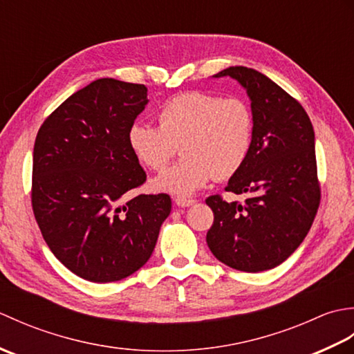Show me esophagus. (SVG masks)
Returning a JSON list of instances; mask_svg holds the SVG:
<instances>
[{
    "label": "esophagus",
    "mask_w": 354,
    "mask_h": 354,
    "mask_svg": "<svg viewBox=\"0 0 354 354\" xmlns=\"http://www.w3.org/2000/svg\"><path fill=\"white\" fill-rule=\"evenodd\" d=\"M175 204L178 205V207H190V205H193L194 204V199H189V198H176L175 199Z\"/></svg>",
    "instance_id": "obj_1"
}]
</instances>
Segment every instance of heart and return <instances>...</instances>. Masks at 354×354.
I'll list each match as a JSON object with an SVG mask.
<instances>
[{"instance_id": "b5f03b06", "label": "heart", "mask_w": 354, "mask_h": 354, "mask_svg": "<svg viewBox=\"0 0 354 354\" xmlns=\"http://www.w3.org/2000/svg\"><path fill=\"white\" fill-rule=\"evenodd\" d=\"M158 123L135 122L127 131L132 155L155 171L162 170L181 146V160L153 179L158 192L187 196L214 176H234L252 147V112L239 97L223 99L202 91L179 94L158 111Z\"/></svg>"}]
</instances>
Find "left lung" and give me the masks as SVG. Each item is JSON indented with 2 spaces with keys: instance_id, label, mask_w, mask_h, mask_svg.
Masks as SVG:
<instances>
[{
  "instance_id": "left-lung-1",
  "label": "left lung",
  "mask_w": 354,
  "mask_h": 354,
  "mask_svg": "<svg viewBox=\"0 0 354 354\" xmlns=\"http://www.w3.org/2000/svg\"><path fill=\"white\" fill-rule=\"evenodd\" d=\"M223 76L246 89L254 137L245 165L225 189L246 199L227 202L214 194L205 201L214 213L207 243L227 266L261 272L281 265L301 245L317 216L315 132L301 104L265 74L230 66L214 74Z\"/></svg>"
}]
</instances>
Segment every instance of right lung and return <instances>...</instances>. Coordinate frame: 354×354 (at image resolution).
I'll use <instances>...</instances> for the list:
<instances>
[{
    "label": "right lung",
    "instance_id": "obj_1",
    "mask_svg": "<svg viewBox=\"0 0 354 354\" xmlns=\"http://www.w3.org/2000/svg\"><path fill=\"white\" fill-rule=\"evenodd\" d=\"M147 102L145 85L94 80L36 135L35 219L56 259L88 281H118L146 265L170 214L165 193L126 199L146 181L127 131Z\"/></svg>",
    "mask_w": 354,
    "mask_h": 354
}]
</instances>
